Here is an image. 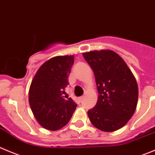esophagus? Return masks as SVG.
Segmentation results:
<instances>
[{"instance_id": "obj_1", "label": "esophagus", "mask_w": 155, "mask_h": 155, "mask_svg": "<svg viewBox=\"0 0 155 155\" xmlns=\"http://www.w3.org/2000/svg\"><path fill=\"white\" fill-rule=\"evenodd\" d=\"M84 97H85V96H84V95H82V96H81V97H79V101H82L84 99Z\"/></svg>"}]
</instances>
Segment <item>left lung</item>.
Wrapping results in <instances>:
<instances>
[{
  "label": "left lung",
  "instance_id": "left-lung-1",
  "mask_svg": "<svg viewBox=\"0 0 155 155\" xmlns=\"http://www.w3.org/2000/svg\"><path fill=\"white\" fill-rule=\"evenodd\" d=\"M94 72L98 97L88 111L94 127L104 132L120 130L131 119L138 103L137 82L120 55L110 50L82 54Z\"/></svg>",
  "mask_w": 155,
  "mask_h": 155
}]
</instances>
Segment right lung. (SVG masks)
I'll use <instances>...</instances> for the list:
<instances>
[{"instance_id":"obj_1","label":"right lung","mask_w":155,"mask_h":155,"mask_svg":"<svg viewBox=\"0 0 155 155\" xmlns=\"http://www.w3.org/2000/svg\"><path fill=\"white\" fill-rule=\"evenodd\" d=\"M74 63V56H57L45 62L35 75L28 91V101L38 124L48 130H58L71 119L76 104L65 99L64 89Z\"/></svg>"}]
</instances>
